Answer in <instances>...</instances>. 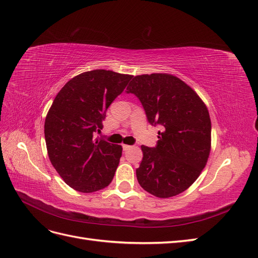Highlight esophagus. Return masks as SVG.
Here are the masks:
<instances>
[{"label": "esophagus", "mask_w": 258, "mask_h": 258, "mask_svg": "<svg viewBox=\"0 0 258 258\" xmlns=\"http://www.w3.org/2000/svg\"><path fill=\"white\" fill-rule=\"evenodd\" d=\"M132 146L131 145H127V144H122V148H123V151H128V150H130Z\"/></svg>", "instance_id": "34e87169"}]
</instances>
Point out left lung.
<instances>
[{
	"label": "left lung",
	"instance_id": "left-lung-1",
	"mask_svg": "<svg viewBox=\"0 0 258 258\" xmlns=\"http://www.w3.org/2000/svg\"><path fill=\"white\" fill-rule=\"evenodd\" d=\"M127 90L141 101L148 121L163 129L158 132L157 146H141L138 182L155 197L176 196L192 185L208 162V107L190 86L168 73L137 75Z\"/></svg>",
	"mask_w": 258,
	"mask_h": 258
}]
</instances>
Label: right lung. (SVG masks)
<instances>
[{
  "label": "right lung",
  "mask_w": 258,
  "mask_h": 258,
  "mask_svg": "<svg viewBox=\"0 0 258 258\" xmlns=\"http://www.w3.org/2000/svg\"><path fill=\"white\" fill-rule=\"evenodd\" d=\"M132 77L92 70L74 76L54 98L45 118L46 147L51 165L73 189L95 192L112 182L122 147L93 135Z\"/></svg>",
  "instance_id": "right-lung-1"
}]
</instances>
